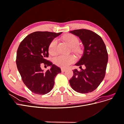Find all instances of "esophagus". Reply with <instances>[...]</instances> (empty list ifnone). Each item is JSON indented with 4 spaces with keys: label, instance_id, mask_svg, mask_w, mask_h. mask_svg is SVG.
Masks as SVG:
<instances>
[{
    "label": "esophagus",
    "instance_id": "esophagus-1",
    "mask_svg": "<svg viewBox=\"0 0 124 124\" xmlns=\"http://www.w3.org/2000/svg\"><path fill=\"white\" fill-rule=\"evenodd\" d=\"M61 70H62V72H65V71H67V69H64V68H62Z\"/></svg>",
    "mask_w": 124,
    "mask_h": 124
}]
</instances>
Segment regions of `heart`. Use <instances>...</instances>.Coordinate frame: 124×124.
Returning a JSON list of instances; mask_svg holds the SVG:
<instances>
[{"label": "heart", "instance_id": "heart-1", "mask_svg": "<svg viewBox=\"0 0 124 124\" xmlns=\"http://www.w3.org/2000/svg\"><path fill=\"white\" fill-rule=\"evenodd\" d=\"M63 40L69 46L72 47L73 51L78 52L80 48L77 46L79 41L77 37L73 35L68 34L63 37ZM57 40L54 39L50 42L48 46V52L51 55H55L57 53ZM76 61V57L73 55H60L56 56L54 59V62L56 65L62 68H67Z\"/></svg>", "mask_w": 124, "mask_h": 124}]
</instances>
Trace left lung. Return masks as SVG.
<instances>
[{
    "label": "left lung",
    "instance_id": "8db88e82",
    "mask_svg": "<svg viewBox=\"0 0 124 124\" xmlns=\"http://www.w3.org/2000/svg\"><path fill=\"white\" fill-rule=\"evenodd\" d=\"M69 32L79 37L84 46L83 54L75 65L80 66L81 70H73L70 86L78 93L92 92L98 87L106 74L108 61L106 45L98 35L89 30L77 29Z\"/></svg>",
    "mask_w": 124,
    "mask_h": 124
}]
</instances>
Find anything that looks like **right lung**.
I'll return each mask as SVG.
<instances>
[{
  "label": "right lung",
  "mask_w": 124,
  "mask_h": 124,
  "mask_svg": "<svg viewBox=\"0 0 124 124\" xmlns=\"http://www.w3.org/2000/svg\"><path fill=\"white\" fill-rule=\"evenodd\" d=\"M62 32L36 31L26 36L21 42L16 53V63L22 79L27 87L38 95L50 92L54 80L61 69L46 59L48 57V46L51 41ZM50 66L44 72L40 65Z\"/></svg>",
  "instance_id": "obj_1"
}]
</instances>
